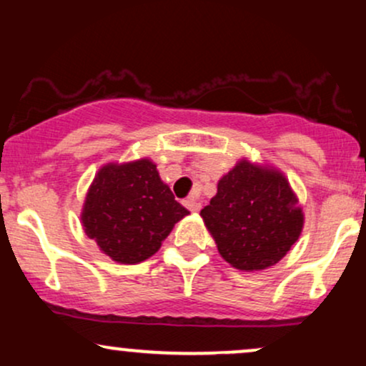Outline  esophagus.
Segmentation results:
<instances>
[{
  "mask_svg": "<svg viewBox=\"0 0 366 366\" xmlns=\"http://www.w3.org/2000/svg\"><path fill=\"white\" fill-rule=\"evenodd\" d=\"M184 204H186V208L191 209V212H199V209H201V203L196 199L194 196L187 197V199L184 201Z\"/></svg>",
  "mask_w": 366,
  "mask_h": 366,
  "instance_id": "1",
  "label": "esophagus"
}]
</instances>
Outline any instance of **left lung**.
I'll use <instances>...</instances> for the list:
<instances>
[{
	"label": "left lung",
	"mask_w": 366,
	"mask_h": 366,
	"mask_svg": "<svg viewBox=\"0 0 366 366\" xmlns=\"http://www.w3.org/2000/svg\"><path fill=\"white\" fill-rule=\"evenodd\" d=\"M218 253L242 272L279 263L301 236L303 208L280 170L239 159L199 213Z\"/></svg>",
	"instance_id": "obj_1"
}]
</instances>
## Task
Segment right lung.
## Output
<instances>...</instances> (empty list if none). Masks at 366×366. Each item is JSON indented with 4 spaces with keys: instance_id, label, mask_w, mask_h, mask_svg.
Here are the masks:
<instances>
[{
    "instance_id": "1",
    "label": "right lung",
    "mask_w": 366,
    "mask_h": 366,
    "mask_svg": "<svg viewBox=\"0 0 366 366\" xmlns=\"http://www.w3.org/2000/svg\"><path fill=\"white\" fill-rule=\"evenodd\" d=\"M189 212L175 201L149 158L107 163L84 201L81 222L87 237L122 264L153 256Z\"/></svg>"
}]
</instances>
